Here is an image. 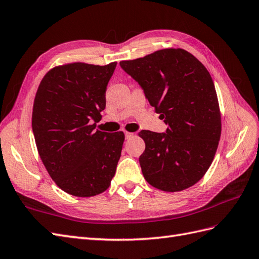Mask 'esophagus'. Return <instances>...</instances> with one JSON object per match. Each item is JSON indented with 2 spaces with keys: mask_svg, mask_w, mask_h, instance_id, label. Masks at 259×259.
I'll use <instances>...</instances> for the list:
<instances>
[{
  "mask_svg": "<svg viewBox=\"0 0 259 259\" xmlns=\"http://www.w3.org/2000/svg\"><path fill=\"white\" fill-rule=\"evenodd\" d=\"M124 136H125V139H130L132 137H135V134H132V132H124Z\"/></svg>",
  "mask_w": 259,
  "mask_h": 259,
  "instance_id": "1",
  "label": "esophagus"
}]
</instances>
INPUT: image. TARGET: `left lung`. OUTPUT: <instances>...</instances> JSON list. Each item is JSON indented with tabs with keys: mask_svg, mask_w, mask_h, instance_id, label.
<instances>
[{
	"mask_svg": "<svg viewBox=\"0 0 259 259\" xmlns=\"http://www.w3.org/2000/svg\"><path fill=\"white\" fill-rule=\"evenodd\" d=\"M119 64L167 124L162 134L139 132L145 142L139 157L145 181L169 193L193 186L210 167L221 136L210 73L184 49L158 50Z\"/></svg>",
	"mask_w": 259,
	"mask_h": 259,
	"instance_id": "obj_1",
	"label": "left lung"
}]
</instances>
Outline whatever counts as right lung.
Segmentation results:
<instances>
[{
  "instance_id": "right-lung-1",
  "label": "right lung",
  "mask_w": 259,
  "mask_h": 259,
  "mask_svg": "<svg viewBox=\"0 0 259 259\" xmlns=\"http://www.w3.org/2000/svg\"><path fill=\"white\" fill-rule=\"evenodd\" d=\"M117 62L70 63L44 76L32 108V132L46 169L65 193L92 197L109 187L123 132L95 130Z\"/></svg>"
}]
</instances>
